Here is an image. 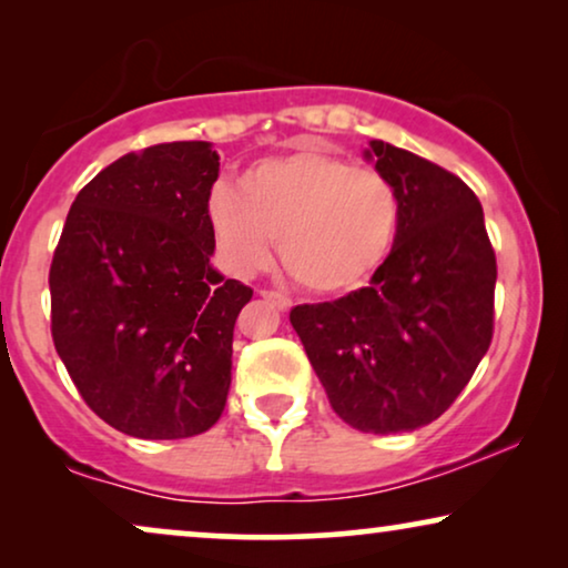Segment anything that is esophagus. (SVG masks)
Masks as SVG:
<instances>
[{"label": "esophagus", "mask_w": 568, "mask_h": 568, "mask_svg": "<svg viewBox=\"0 0 568 568\" xmlns=\"http://www.w3.org/2000/svg\"><path fill=\"white\" fill-rule=\"evenodd\" d=\"M258 294H261V297L266 300V302H271V305H274L276 310H282V313H286V310L292 307V300H286L284 294H278V292H271V290H261Z\"/></svg>", "instance_id": "obj_1"}]
</instances>
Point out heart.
<instances>
[{
	"mask_svg": "<svg viewBox=\"0 0 568 568\" xmlns=\"http://www.w3.org/2000/svg\"><path fill=\"white\" fill-rule=\"evenodd\" d=\"M222 261L240 276L278 255L315 294L352 292L375 276L400 230V196L385 173L352 168L317 146L258 160L237 191L220 185L206 204Z\"/></svg>",
	"mask_w": 568,
	"mask_h": 568,
	"instance_id": "obj_1",
	"label": "heart"
}]
</instances>
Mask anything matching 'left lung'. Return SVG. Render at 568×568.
Masks as SVG:
<instances>
[{
	"label": "left lung",
	"mask_w": 568,
	"mask_h": 568,
	"mask_svg": "<svg viewBox=\"0 0 568 568\" xmlns=\"http://www.w3.org/2000/svg\"><path fill=\"white\" fill-rule=\"evenodd\" d=\"M364 160L400 196V230L369 286L290 313L328 400L369 434L414 432L449 408L491 344L496 258L484 209L445 168L372 139Z\"/></svg>",
	"instance_id": "left-lung-1"
}]
</instances>
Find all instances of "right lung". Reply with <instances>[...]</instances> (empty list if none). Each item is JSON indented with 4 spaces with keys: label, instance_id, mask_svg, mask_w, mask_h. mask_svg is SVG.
<instances>
[{
    "label": "right lung",
    "instance_id": "right-lung-1",
    "mask_svg": "<svg viewBox=\"0 0 568 568\" xmlns=\"http://www.w3.org/2000/svg\"><path fill=\"white\" fill-rule=\"evenodd\" d=\"M212 142L129 152L77 193L53 253L51 336L84 403L129 437L212 429L253 290L209 258Z\"/></svg>",
    "mask_w": 568,
    "mask_h": 568
}]
</instances>
